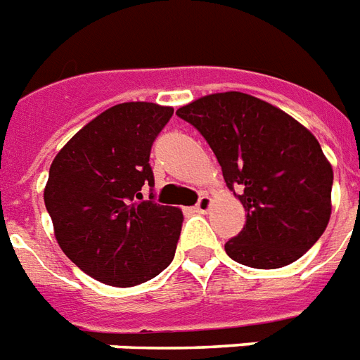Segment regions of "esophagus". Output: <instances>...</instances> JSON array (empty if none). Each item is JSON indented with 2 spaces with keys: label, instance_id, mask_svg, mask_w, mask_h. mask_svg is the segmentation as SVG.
<instances>
[{
  "label": "esophagus",
  "instance_id": "obj_1",
  "mask_svg": "<svg viewBox=\"0 0 360 360\" xmlns=\"http://www.w3.org/2000/svg\"><path fill=\"white\" fill-rule=\"evenodd\" d=\"M210 205H212V199H210L209 195H201L195 205V210L197 212H201V214H205V212L210 209Z\"/></svg>",
  "mask_w": 360,
  "mask_h": 360
}]
</instances>
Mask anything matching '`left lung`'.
Wrapping results in <instances>:
<instances>
[{"instance_id":"left-lung-1","label":"left lung","mask_w":360,"mask_h":360,"mask_svg":"<svg viewBox=\"0 0 360 360\" xmlns=\"http://www.w3.org/2000/svg\"><path fill=\"white\" fill-rule=\"evenodd\" d=\"M176 115L201 132L228 188L239 191L247 221L226 243L229 258L256 269L302 258L332 212L334 172L317 139L279 108L237 91L193 100Z\"/></svg>"}]
</instances>
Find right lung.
<instances>
[{
    "instance_id": "1",
    "label": "right lung",
    "mask_w": 360,
    "mask_h": 360,
    "mask_svg": "<svg viewBox=\"0 0 360 360\" xmlns=\"http://www.w3.org/2000/svg\"><path fill=\"white\" fill-rule=\"evenodd\" d=\"M172 108L123 102L75 132L49 169L45 207L55 237L81 271L110 286L153 279L174 258L182 210L144 199L150 151Z\"/></svg>"
}]
</instances>
